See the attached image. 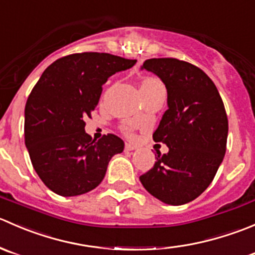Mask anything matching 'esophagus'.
<instances>
[{
	"label": "esophagus",
	"mask_w": 255,
	"mask_h": 255,
	"mask_svg": "<svg viewBox=\"0 0 255 255\" xmlns=\"http://www.w3.org/2000/svg\"><path fill=\"white\" fill-rule=\"evenodd\" d=\"M125 150H127V151H133V150H136V146L131 145V143H125Z\"/></svg>",
	"instance_id": "obj_1"
}]
</instances>
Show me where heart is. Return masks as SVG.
<instances>
[{
    "label": "heart",
    "mask_w": 255,
    "mask_h": 255,
    "mask_svg": "<svg viewBox=\"0 0 255 255\" xmlns=\"http://www.w3.org/2000/svg\"><path fill=\"white\" fill-rule=\"evenodd\" d=\"M157 87H162V84H161L160 80L155 79V78H146V79H143L140 84V89H152V88H157ZM122 130L128 137H132L133 136L132 128L130 127H124Z\"/></svg>",
    "instance_id": "obj_1"
}]
</instances>
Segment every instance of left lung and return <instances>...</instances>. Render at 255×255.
<instances>
[{
    "label": "left lung",
    "instance_id": "1",
    "mask_svg": "<svg viewBox=\"0 0 255 255\" xmlns=\"http://www.w3.org/2000/svg\"><path fill=\"white\" fill-rule=\"evenodd\" d=\"M141 69L157 75L167 89V107L152 137L167 145L155 165L140 176L148 193L161 202L185 205L213 181L226 153L228 119L211 78L176 58H152Z\"/></svg>",
    "mask_w": 255,
    "mask_h": 255
}]
</instances>
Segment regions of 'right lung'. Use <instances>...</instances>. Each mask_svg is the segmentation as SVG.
Listing matches in <instances>:
<instances>
[{
    "label": "right lung",
    "instance_id": "1",
    "mask_svg": "<svg viewBox=\"0 0 255 255\" xmlns=\"http://www.w3.org/2000/svg\"><path fill=\"white\" fill-rule=\"evenodd\" d=\"M136 63L109 53L84 52L53 62L32 89L24 109V142L37 175L64 197L94 190L110 158L124 150L114 133L93 140L85 132L108 78Z\"/></svg>",
    "mask_w": 255,
    "mask_h": 255
}]
</instances>
